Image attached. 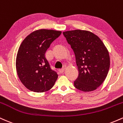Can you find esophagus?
I'll use <instances>...</instances> for the list:
<instances>
[{
  "label": "esophagus",
  "instance_id": "34e87169",
  "mask_svg": "<svg viewBox=\"0 0 123 123\" xmlns=\"http://www.w3.org/2000/svg\"><path fill=\"white\" fill-rule=\"evenodd\" d=\"M59 72H60L61 73H63V72H64V69H63V68H62V69H59Z\"/></svg>",
  "mask_w": 123,
  "mask_h": 123
}]
</instances>
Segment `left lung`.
I'll return each mask as SVG.
<instances>
[{
    "label": "left lung",
    "instance_id": "1",
    "mask_svg": "<svg viewBox=\"0 0 123 123\" xmlns=\"http://www.w3.org/2000/svg\"><path fill=\"white\" fill-rule=\"evenodd\" d=\"M63 35L75 55L79 76L74 87L84 92L96 90L105 80L110 67L109 55L104 43L87 31H66Z\"/></svg>",
    "mask_w": 123,
    "mask_h": 123
}]
</instances>
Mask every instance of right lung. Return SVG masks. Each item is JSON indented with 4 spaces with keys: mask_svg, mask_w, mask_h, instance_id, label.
<instances>
[{
    "mask_svg": "<svg viewBox=\"0 0 123 123\" xmlns=\"http://www.w3.org/2000/svg\"><path fill=\"white\" fill-rule=\"evenodd\" d=\"M61 31L40 29L31 33L21 43L16 58L19 80L31 91L42 92L50 90L58 78L46 58V51Z\"/></svg>",
    "mask_w": 123,
    "mask_h": 123,
    "instance_id": "obj_1",
    "label": "right lung"
}]
</instances>
